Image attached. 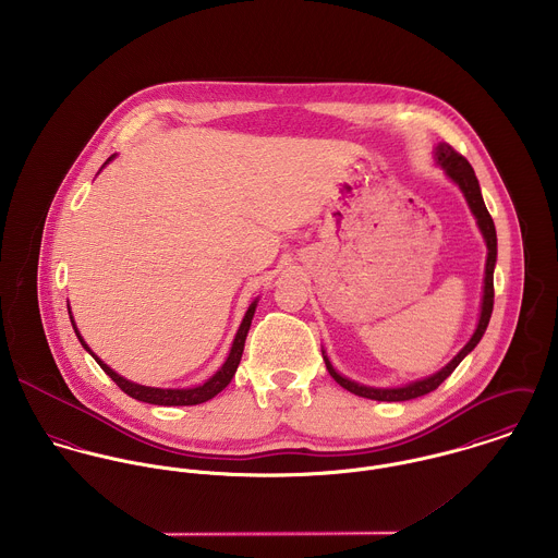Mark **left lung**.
Listing matches in <instances>:
<instances>
[{
    "instance_id": "obj_1",
    "label": "left lung",
    "mask_w": 558,
    "mask_h": 558,
    "mask_svg": "<svg viewBox=\"0 0 558 558\" xmlns=\"http://www.w3.org/2000/svg\"><path fill=\"white\" fill-rule=\"evenodd\" d=\"M434 162L445 171V175L462 191L475 221H477L478 232L483 236V242L487 246V257H485V277H483V294H481V310H478L477 326H475V332L471 335V339L466 341V345L442 367L438 369L436 374L432 376H425V378H418V380H412L408 385H401V387H369V385H361L343 374H339L326 350L322 348V356H324V363H326V369L328 374L335 378L337 385H341L345 391L359 396V398L376 399V401H405V399L421 398V396H427L432 393L434 389H438L451 374L453 369L475 350L487 324H489V316H492V307H494V268H496V228H494V221L485 208V202H483V195H481V186H478L477 175H475V169L471 167V162L464 159L462 155H458L449 144H438L434 148Z\"/></svg>"
}]
</instances>
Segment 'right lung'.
<instances>
[{
	"mask_svg": "<svg viewBox=\"0 0 558 558\" xmlns=\"http://www.w3.org/2000/svg\"><path fill=\"white\" fill-rule=\"evenodd\" d=\"M118 155H111L109 159L105 160L102 167H107L111 160L116 159ZM100 167V171H102ZM259 299H253V303L248 305V310L244 312V318L240 322L239 330H236V337L232 341V348L228 352V359L223 361V365L208 378L204 380L202 385H195V387H186V389H160V387H146V385H137L124 376H120L116 369H111L98 354L92 352V348L85 343V339L81 337L80 328L75 324V318L71 314V307H69V314H71V324L75 328V335L81 341V345L92 354V359L102 367V372L133 399H140V401H146V403H155V405H195V403H204L208 399L219 396L234 378L236 369H239L240 359H242V350H244V339H246V332L251 328V319L255 314V307H257Z\"/></svg>",
	"mask_w": 558,
	"mask_h": 558,
	"instance_id": "add662e5",
	"label": "right lung"
}]
</instances>
